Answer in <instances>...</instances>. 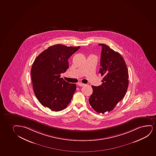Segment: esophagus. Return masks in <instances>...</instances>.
Instances as JSON below:
<instances>
[{
	"instance_id": "esophagus-1",
	"label": "esophagus",
	"mask_w": 156,
	"mask_h": 156,
	"mask_svg": "<svg viewBox=\"0 0 156 156\" xmlns=\"http://www.w3.org/2000/svg\"><path fill=\"white\" fill-rule=\"evenodd\" d=\"M77 84H78V85L80 87H83L85 85V84H84V83H78Z\"/></svg>"
}]
</instances>
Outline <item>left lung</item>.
Returning <instances> with one entry per match:
<instances>
[{"instance_id":"left-lung-1","label":"left lung","mask_w":156,"mask_h":156,"mask_svg":"<svg viewBox=\"0 0 156 156\" xmlns=\"http://www.w3.org/2000/svg\"><path fill=\"white\" fill-rule=\"evenodd\" d=\"M99 45L102 46L99 73L103 76L102 83L99 86H92L89 102L96 112L105 114L114 109L125 96L129 85L128 71L119 52L106 44Z\"/></svg>"}]
</instances>
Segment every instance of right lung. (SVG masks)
<instances>
[{"mask_svg": "<svg viewBox=\"0 0 156 156\" xmlns=\"http://www.w3.org/2000/svg\"><path fill=\"white\" fill-rule=\"evenodd\" d=\"M79 48L55 44L35 59L31 69V80L35 95L42 106L59 112L71 101L76 85L66 82L60 74L69 68L68 59Z\"/></svg>", "mask_w": 156, "mask_h": 156, "instance_id": "obj_1", "label": "right lung"}]
</instances>
